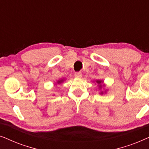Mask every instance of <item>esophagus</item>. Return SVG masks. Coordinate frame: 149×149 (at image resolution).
<instances>
[{"label":"esophagus","mask_w":149,"mask_h":149,"mask_svg":"<svg viewBox=\"0 0 149 149\" xmlns=\"http://www.w3.org/2000/svg\"><path fill=\"white\" fill-rule=\"evenodd\" d=\"M74 77L77 78H81L82 77V73L81 72H76L74 73Z\"/></svg>","instance_id":"1"}]
</instances>
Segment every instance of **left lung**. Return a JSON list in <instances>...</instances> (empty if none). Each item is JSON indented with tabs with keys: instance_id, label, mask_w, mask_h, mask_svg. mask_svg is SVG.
Instances as JSON below:
<instances>
[{
	"instance_id": "8db88e82",
	"label": "left lung",
	"mask_w": 149,
	"mask_h": 149,
	"mask_svg": "<svg viewBox=\"0 0 149 149\" xmlns=\"http://www.w3.org/2000/svg\"><path fill=\"white\" fill-rule=\"evenodd\" d=\"M97 83H98V84H100V83H101V81H97ZM100 86L101 87V85H100Z\"/></svg>"
}]
</instances>
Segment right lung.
Here are the masks:
<instances>
[{
    "label": "right lung",
    "instance_id": "obj_1",
    "mask_svg": "<svg viewBox=\"0 0 149 149\" xmlns=\"http://www.w3.org/2000/svg\"><path fill=\"white\" fill-rule=\"evenodd\" d=\"M62 81H58V83H61V82H62Z\"/></svg>",
    "mask_w": 149,
    "mask_h": 149
}]
</instances>
